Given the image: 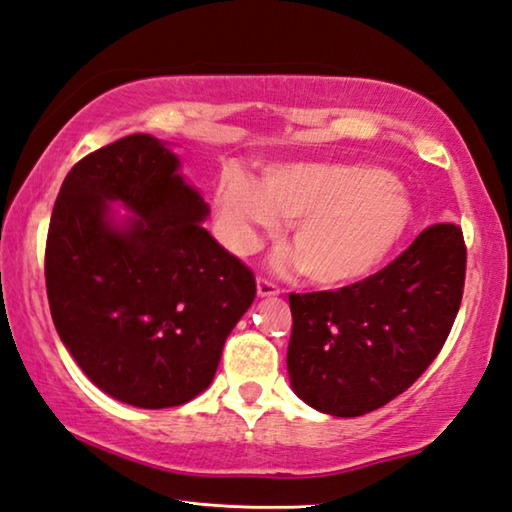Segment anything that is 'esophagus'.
<instances>
[{"label": "esophagus", "instance_id": "34e87169", "mask_svg": "<svg viewBox=\"0 0 512 512\" xmlns=\"http://www.w3.org/2000/svg\"><path fill=\"white\" fill-rule=\"evenodd\" d=\"M258 297H274V294H279L281 288L276 283H272L270 279H265V276H258Z\"/></svg>", "mask_w": 512, "mask_h": 512}]
</instances>
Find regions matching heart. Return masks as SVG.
Here are the masks:
<instances>
[{"label": "heart", "instance_id": "1", "mask_svg": "<svg viewBox=\"0 0 512 512\" xmlns=\"http://www.w3.org/2000/svg\"><path fill=\"white\" fill-rule=\"evenodd\" d=\"M213 202L236 254H249L279 218L292 220L294 256L321 288H344L380 270L414 224L405 188L387 170L360 164L274 166L261 184L227 170Z\"/></svg>", "mask_w": 512, "mask_h": 512}]
</instances>
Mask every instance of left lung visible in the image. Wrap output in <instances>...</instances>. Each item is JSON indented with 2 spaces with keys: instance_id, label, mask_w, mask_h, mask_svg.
<instances>
[{
  "instance_id": "8db88e82",
  "label": "left lung",
  "mask_w": 512,
  "mask_h": 512,
  "mask_svg": "<svg viewBox=\"0 0 512 512\" xmlns=\"http://www.w3.org/2000/svg\"><path fill=\"white\" fill-rule=\"evenodd\" d=\"M465 263L461 227L438 222L369 279L290 294L294 393L339 418L364 416L398 398L450 335L461 308Z\"/></svg>"
}]
</instances>
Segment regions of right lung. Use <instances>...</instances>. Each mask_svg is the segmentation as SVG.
I'll return each mask as SVG.
<instances>
[{"mask_svg":"<svg viewBox=\"0 0 512 512\" xmlns=\"http://www.w3.org/2000/svg\"><path fill=\"white\" fill-rule=\"evenodd\" d=\"M177 168L150 134L89 152L60 186L44 249L62 344L98 389L141 409L200 396L256 297L254 272L202 227L209 209ZM107 201L135 218L114 228Z\"/></svg>","mask_w":512,"mask_h":512,"instance_id":"obj_1","label":"right lung"}]
</instances>
